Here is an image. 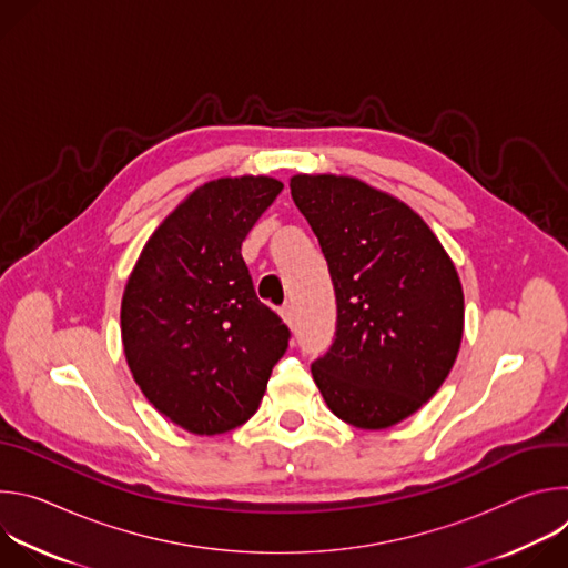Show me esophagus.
<instances>
[{
    "mask_svg": "<svg viewBox=\"0 0 568 568\" xmlns=\"http://www.w3.org/2000/svg\"><path fill=\"white\" fill-rule=\"evenodd\" d=\"M283 204H285V206L290 204V189H287V184H285V193H283Z\"/></svg>",
    "mask_w": 568,
    "mask_h": 568,
    "instance_id": "obj_1",
    "label": "esophagus"
}]
</instances>
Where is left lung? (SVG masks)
Returning a JSON list of instances; mask_svg holds the SVG:
<instances>
[{
    "instance_id": "obj_1",
    "label": "left lung",
    "mask_w": 568,
    "mask_h": 568,
    "mask_svg": "<svg viewBox=\"0 0 568 568\" xmlns=\"http://www.w3.org/2000/svg\"><path fill=\"white\" fill-rule=\"evenodd\" d=\"M281 191L274 178L200 186L159 224L128 278L121 337L132 377L161 416L191 434L245 425L287 351L290 331L257 296L240 254Z\"/></svg>"
}]
</instances>
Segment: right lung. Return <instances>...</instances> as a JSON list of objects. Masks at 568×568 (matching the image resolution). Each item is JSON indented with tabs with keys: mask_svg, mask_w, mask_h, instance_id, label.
Here are the masks:
<instances>
[{
	"mask_svg": "<svg viewBox=\"0 0 568 568\" xmlns=\"http://www.w3.org/2000/svg\"><path fill=\"white\" fill-rule=\"evenodd\" d=\"M292 200L328 263L337 326L312 377L344 423L386 429L449 375L463 290L438 237L407 204L353 178L296 175Z\"/></svg>",
	"mask_w": 568,
	"mask_h": 568,
	"instance_id": "add662e5",
	"label": "right lung"
}]
</instances>
